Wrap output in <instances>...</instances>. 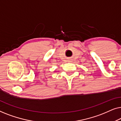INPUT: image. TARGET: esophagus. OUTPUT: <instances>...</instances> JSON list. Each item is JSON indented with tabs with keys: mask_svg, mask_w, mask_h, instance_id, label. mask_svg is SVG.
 <instances>
[{
	"mask_svg": "<svg viewBox=\"0 0 121 121\" xmlns=\"http://www.w3.org/2000/svg\"><path fill=\"white\" fill-rule=\"evenodd\" d=\"M72 59H69V60H68V62H71V61H72Z\"/></svg>",
	"mask_w": 121,
	"mask_h": 121,
	"instance_id": "obj_1",
	"label": "esophagus"
}]
</instances>
